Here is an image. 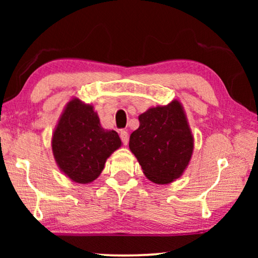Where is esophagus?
<instances>
[{"instance_id":"34e87169","label":"esophagus","mask_w":258,"mask_h":258,"mask_svg":"<svg viewBox=\"0 0 258 258\" xmlns=\"http://www.w3.org/2000/svg\"><path fill=\"white\" fill-rule=\"evenodd\" d=\"M119 137H121V140H122V143L124 144V146H126V144H128V141H129L128 133H126L125 130H122V132L119 133Z\"/></svg>"}]
</instances>
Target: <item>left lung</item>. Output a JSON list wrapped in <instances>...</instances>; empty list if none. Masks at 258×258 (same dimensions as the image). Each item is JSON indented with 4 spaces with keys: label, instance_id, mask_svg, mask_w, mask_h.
Returning a JSON list of instances; mask_svg holds the SVG:
<instances>
[{
    "label": "left lung",
    "instance_id": "obj_1",
    "mask_svg": "<svg viewBox=\"0 0 258 258\" xmlns=\"http://www.w3.org/2000/svg\"><path fill=\"white\" fill-rule=\"evenodd\" d=\"M139 129L133 132L129 148L144 175L157 184L178 178L188 165L194 139L178 101L150 108L140 115Z\"/></svg>",
    "mask_w": 258,
    "mask_h": 258
}]
</instances>
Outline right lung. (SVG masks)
<instances>
[{"label": "right lung", "mask_w": 258, "mask_h": 258, "mask_svg": "<svg viewBox=\"0 0 258 258\" xmlns=\"http://www.w3.org/2000/svg\"><path fill=\"white\" fill-rule=\"evenodd\" d=\"M121 147L118 134L104 130L89 104L70 101L52 135V153L61 170L77 183H89L103 170L107 158Z\"/></svg>", "instance_id": "obj_1"}]
</instances>
